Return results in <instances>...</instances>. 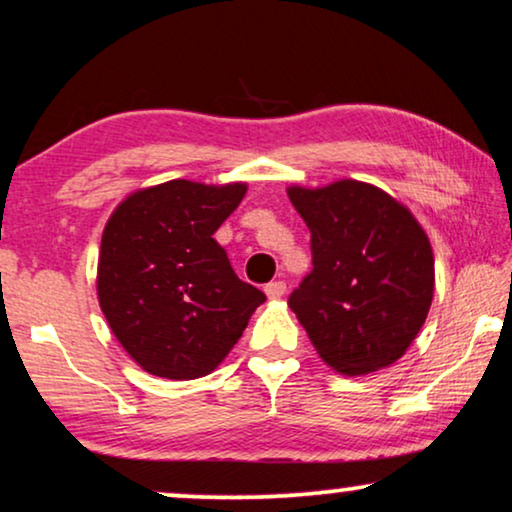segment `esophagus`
<instances>
[{"label": "esophagus", "instance_id": "esophagus-1", "mask_svg": "<svg viewBox=\"0 0 512 512\" xmlns=\"http://www.w3.org/2000/svg\"><path fill=\"white\" fill-rule=\"evenodd\" d=\"M284 291H287V284H284L282 280L265 284V294H268V298H280V296H284Z\"/></svg>", "mask_w": 512, "mask_h": 512}]
</instances>
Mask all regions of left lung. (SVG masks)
I'll use <instances>...</instances> for the list:
<instances>
[{
    "label": "left lung",
    "mask_w": 512,
    "mask_h": 512,
    "mask_svg": "<svg viewBox=\"0 0 512 512\" xmlns=\"http://www.w3.org/2000/svg\"><path fill=\"white\" fill-rule=\"evenodd\" d=\"M289 199L313 251V270L291 291L289 308L317 353L348 376L400 360L433 301L426 232L400 202L360 181L291 188Z\"/></svg>",
    "instance_id": "left-lung-1"
}]
</instances>
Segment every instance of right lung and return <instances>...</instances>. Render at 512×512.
I'll return each mask as SVG.
<instances>
[{"label": "right lung", "mask_w": 512, "mask_h": 512, "mask_svg": "<svg viewBox=\"0 0 512 512\" xmlns=\"http://www.w3.org/2000/svg\"><path fill=\"white\" fill-rule=\"evenodd\" d=\"M244 192L242 183L178 178L124 199L105 225L98 301L112 334L150 374L207 376L265 301L214 240Z\"/></svg>", "instance_id": "1"}]
</instances>
